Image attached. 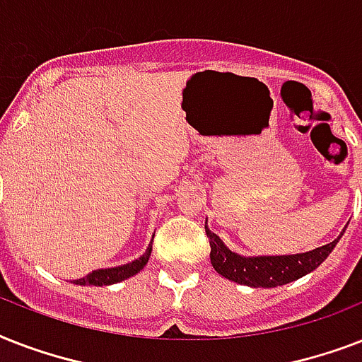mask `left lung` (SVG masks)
Returning <instances> with one entry per match:
<instances>
[{"label": "left lung", "instance_id": "1", "mask_svg": "<svg viewBox=\"0 0 362 362\" xmlns=\"http://www.w3.org/2000/svg\"><path fill=\"white\" fill-rule=\"evenodd\" d=\"M204 231L210 242V263L216 272L226 276L227 280L244 284L252 287H276L298 280L300 276L308 274L317 269L327 255L337 246V240L331 244L315 247L312 252L297 253V255H276V257H240L223 246L220 237L212 233L204 223Z\"/></svg>", "mask_w": 362, "mask_h": 362}]
</instances>
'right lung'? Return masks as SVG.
<instances>
[{
	"label": "right lung",
	"instance_id": "obj_1",
	"mask_svg": "<svg viewBox=\"0 0 362 362\" xmlns=\"http://www.w3.org/2000/svg\"><path fill=\"white\" fill-rule=\"evenodd\" d=\"M150 253H152V246L148 247L146 253L142 257H139L133 263H127L124 267H116V269L93 270V272H90V274L81 278V280H75V284H78V286H110V284H116V281L127 280L131 276H135L139 270L144 269V264L150 259Z\"/></svg>",
	"mask_w": 362,
	"mask_h": 362
}]
</instances>
